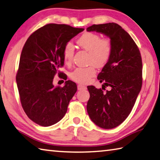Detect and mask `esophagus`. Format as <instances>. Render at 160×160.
I'll list each match as a JSON object with an SVG mask.
<instances>
[{
    "label": "esophagus",
    "instance_id": "esophagus-1",
    "mask_svg": "<svg viewBox=\"0 0 160 160\" xmlns=\"http://www.w3.org/2000/svg\"><path fill=\"white\" fill-rule=\"evenodd\" d=\"M87 88L85 86H84L82 85H78V90H83V89H86Z\"/></svg>",
    "mask_w": 160,
    "mask_h": 160
}]
</instances>
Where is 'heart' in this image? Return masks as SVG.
Masks as SVG:
<instances>
[{
  "instance_id": "heart-1",
  "label": "heart",
  "mask_w": 160,
  "mask_h": 160,
  "mask_svg": "<svg viewBox=\"0 0 160 160\" xmlns=\"http://www.w3.org/2000/svg\"><path fill=\"white\" fill-rule=\"evenodd\" d=\"M77 43L81 48L89 52L88 63L91 65L86 68H76L71 72L70 77L75 82L88 83L96 74L95 66L102 68L108 62L112 52V41L109 38H101L100 35L87 32L78 38ZM74 52L72 43L66 42L63 49L65 62H71Z\"/></svg>"
}]
</instances>
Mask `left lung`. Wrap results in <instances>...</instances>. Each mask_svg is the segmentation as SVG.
Returning a JSON list of instances; mask_svg holds the SVG:
<instances>
[{
	"instance_id": "8db88e82",
	"label": "left lung",
	"mask_w": 160,
	"mask_h": 160,
	"mask_svg": "<svg viewBox=\"0 0 160 160\" xmlns=\"http://www.w3.org/2000/svg\"><path fill=\"white\" fill-rule=\"evenodd\" d=\"M105 34L111 40L112 52L108 62L98 75L102 89L88 86L90 97L87 110L90 119L103 129H112L126 120L142 87V59L132 38L115 23L94 24L87 28ZM112 88L103 92L106 86Z\"/></svg>"
}]
</instances>
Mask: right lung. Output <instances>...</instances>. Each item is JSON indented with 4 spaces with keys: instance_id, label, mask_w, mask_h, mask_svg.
Here are the masks:
<instances>
[{
    "instance_id": "right-lung-1",
    "label": "right lung",
    "mask_w": 160,
    "mask_h": 160,
    "mask_svg": "<svg viewBox=\"0 0 160 160\" xmlns=\"http://www.w3.org/2000/svg\"><path fill=\"white\" fill-rule=\"evenodd\" d=\"M83 31L66 24H46L28 37L22 49L16 75L20 101L28 118L40 126L62 120L77 92L71 80L66 81L63 88L52 82L57 73L63 74L59 68L64 63L65 44Z\"/></svg>"
}]
</instances>
